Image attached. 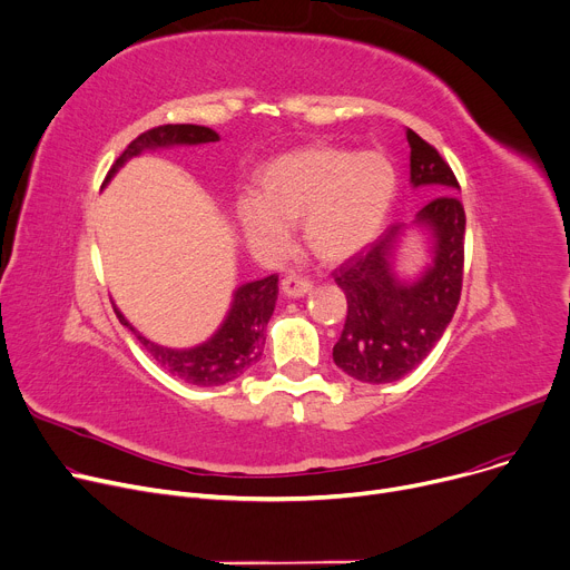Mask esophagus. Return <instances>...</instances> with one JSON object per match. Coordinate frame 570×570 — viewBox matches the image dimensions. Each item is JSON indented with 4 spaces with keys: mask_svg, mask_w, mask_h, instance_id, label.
<instances>
[{
    "mask_svg": "<svg viewBox=\"0 0 570 570\" xmlns=\"http://www.w3.org/2000/svg\"><path fill=\"white\" fill-rule=\"evenodd\" d=\"M312 291V282L305 277H297V275H288L282 279V293L286 297H302Z\"/></svg>",
    "mask_w": 570,
    "mask_h": 570,
    "instance_id": "obj_1",
    "label": "esophagus"
}]
</instances>
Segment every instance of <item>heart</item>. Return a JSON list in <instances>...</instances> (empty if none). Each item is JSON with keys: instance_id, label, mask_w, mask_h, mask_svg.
<instances>
[{"instance_id": "obj_1", "label": "heart", "mask_w": 570, "mask_h": 570, "mask_svg": "<svg viewBox=\"0 0 570 570\" xmlns=\"http://www.w3.org/2000/svg\"><path fill=\"white\" fill-rule=\"evenodd\" d=\"M396 189V169L377 150L309 144L265 163L254 176L256 195H240L234 208L254 252L282 256L291 243L288 226L302 222L307 247L338 263L381 236Z\"/></svg>"}]
</instances>
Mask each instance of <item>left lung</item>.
I'll return each instance as SVG.
<instances>
[{"instance_id":"1","label":"left lung","mask_w":570,"mask_h":570,"mask_svg":"<svg viewBox=\"0 0 570 570\" xmlns=\"http://www.w3.org/2000/svg\"><path fill=\"white\" fill-rule=\"evenodd\" d=\"M410 144V185L431 187V199L414 219L396 222L334 271L346 293L348 316L334 344V364L360 383L401 381L420 366L442 338L459 307L465 261V210L451 167L420 135L405 130ZM410 228L425 232L432 261L407 281L395 273V254Z\"/></svg>"}]
</instances>
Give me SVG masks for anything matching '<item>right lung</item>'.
Returning <instances> with one entry per match:
<instances>
[{"mask_svg": "<svg viewBox=\"0 0 570 570\" xmlns=\"http://www.w3.org/2000/svg\"><path fill=\"white\" fill-rule=\"evenodd\" d=\"M219 135L206 126L178 124V126H158L154 130L141 132L128 144V148L111 165L105 183L111 180L130 158L144 154V150L169 148V146H197L217 141ZM279 277L271 275L256 282H247L234 291L232 307L226 312L222 325L210 338L195 348H167L156 341L139 334L128 318L114 305V314L126 325L146 353L154 357L165 371H169L178 381L195 387H219L236 381L238 375L249 371L263 355L265 346V327L275 312Z\"/></svg>", "mask_w": 570, "mask_h": 570, "instance_id": "obj_1", "label": "right lung"}]
</instances>
